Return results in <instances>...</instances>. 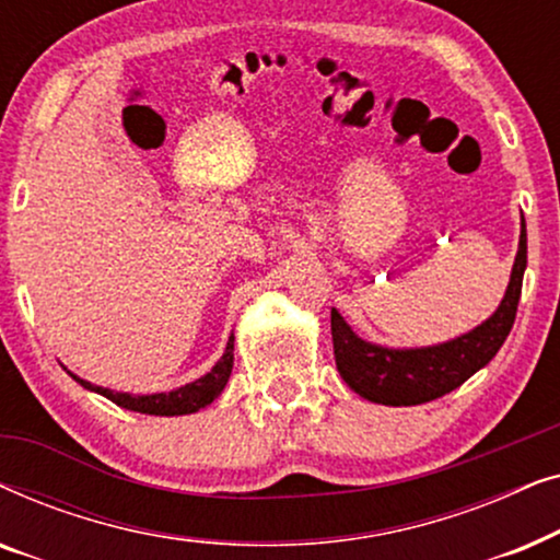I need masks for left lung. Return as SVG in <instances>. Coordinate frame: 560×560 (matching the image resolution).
Masks as SVG:
<instances>
[{
  "mask_svg": "<svg viewBox=\"0 0 560 560\" xmlns=\"http://www.w3.org/2000/svg\"><path fill=\"white\" fill-rule=\"evenodd\" d=\"M527 267L525 221L520 229V247L512 267V278L500 308L474 331L458 339L428 349H385L362 341L331 311V336L336 370L357 395L380 405H420L443 397L464 385L474 372L492 362V357L508 339L517 316V301L523 293V272Z\"/></svg>",
  "mask_w": 560,
  "mask_h": 560,
  "instance_id": "1",
  "label": "left lung"
}]
</instances>
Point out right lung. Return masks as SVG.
I'll list each match as a JSON object with an SVG mask.
<instances>
[{
    "label": "right lung",
    "mask_w": 560,
    "mask_h": 560,
    "mask_svg": "<svg viewBox=\"0 0 560 560\" xmlns=\"http://www.w3.org/2000/svg\"><path fill=\"white\" fill-rule=\"evenodd\" d=\"M234 366V339H229L224 357L219 359L217 366L209 374H203L201 380L190 382L186 387L173 389V393H158V395H127V393H114V389L96 387L91 382H83L73 374V380H79L86 389L109 397L112 402H117L119 408L135 410V412H148V416H186V412L201 410L203 405H209L221 395V389L226 387L229 374Z\"/></svg>",
    "instance_id": "right-lung-1"
}]
</instances>
